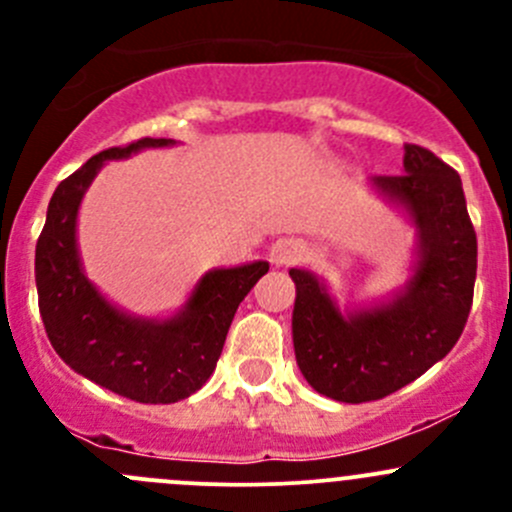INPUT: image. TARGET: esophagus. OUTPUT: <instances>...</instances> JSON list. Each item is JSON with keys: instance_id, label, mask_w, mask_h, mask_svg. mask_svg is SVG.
Here are the masks:
<instances>
[{"instance_id": "34e87169", "label": "esophagus", "mask_w": 512, "mask_h": 512, "mask_svg": "<svg viewBox=\"0 0 512 512\" xmlns=\"http://www.w3.org/2000/svg\"><path fill=\"white\" fill-rule=\"evenodd\" d=\"M304 255V245L297 240H277L275 245L270 247V257L275 265H292V262H297L299 257Z\"/></svg>"}]
</instances>
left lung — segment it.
<instances>
[{
    "mask_svg": "<svg viewBox=\"0 0 512 512\" xmlns=\"http://www.w3.org/2000/svg\"><path fill=\"white\" fill-rule=\"evenodd\" d=\"M371 185L401 205L418 230L414 275L386 304L342 314L317 275L289 270L297 299L292 339L307 384L344 404L384 399L426 374L466 327L478 242L461 175L426 148L406 143L404 173Z\"/></svg>",
    "mask_w": 512,
    "mask_h": 512,
    "instance_id": "1",
    "label": "left lung"
}]
</instances>
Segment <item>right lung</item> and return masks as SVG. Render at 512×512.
Instances as JSON below:
<instances>
[{"label":"right lung","mask_w":512,"mask_h":512,"mask_svg":"<svg viewBox=\"0 0 512 512\" xmlns=\"http://www.w3.org/2000/svg\"><path fill=\"white\" fill-rule=\"evenodd\" d=\"M173 143V138H141L86 160L54 190L36 242L39 312L54 352L76 374L138 404H175L210 379L237 307L270 270L257 260L205 272L185 307L170 319L121 312L91 285L76 245V218L86 188L106 160Z\"/></svg>","instance_id":"1"}]
</instances>
